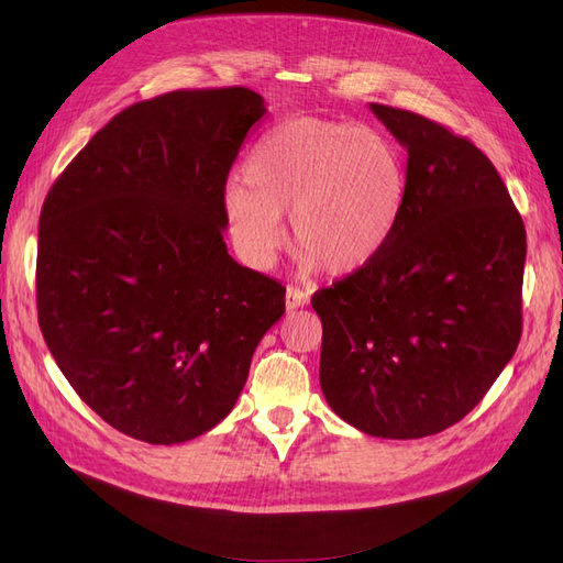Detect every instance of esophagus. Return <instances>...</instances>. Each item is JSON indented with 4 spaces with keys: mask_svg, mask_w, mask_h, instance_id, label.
Returning a JSON list of instances; mask_svg holds the SVG:
<instances>
[{
    "mask_svg": "<svg viewBox=\"0 0 563 563\" xmlns=\"http://www.w3.org/2000/svg\"><path fill=\"white\" fill-rule=\"evenodd\" d=\"M309 302V290L300 286H288L286 288V309H298Z\"/></svg>",
    "mask_w": 563,
    "mask_h": 563,
    "instance_id": "obj_1",
    "label": "esophagus"
}]
</instances>
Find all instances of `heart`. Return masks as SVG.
<instances>
[{"instance_id":"heart-1","label":"heart","mask_w":563,"mask_h":563,"mask_svg":"<svg viewBox=\"0 0 563 563\" xmlns=\"http://www.w3.org/2000/svg\"><path fill=\"white\" fill-rule=\"evenodd\" d=\"M244 184L223 192L228 232L256 269L286 244L284 209L307 267L352 275L394 240L407 202V167L384 134L319 115L277 123L249 153Z\"/></svg>"}]
</instances>
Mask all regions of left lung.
<instances>
[{"mask_svg": "<svg viewBox=\"0 0 563 563\" xmlns=\"http://www.w3.org/2000/svg\"><path fill=\"white\" fill-rule=\"evenodd\" d=\"M371 109L407 148V202L389 246L312 298L319 382L354 429L415 440L466 417L515 356L527 230L475 144L419 113Z\"/></svg>", "mask_w": 563, "mask_h": 563, "instance_id": "left-lung-1", "label": "left lung"}]
</instances>
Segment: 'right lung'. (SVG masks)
I'll list each match as a JSON object with an SVG mask.
<instances>
[{"label": "right lung", "instance_id": "add662e5", "mask_svg": "<svg viewBox=\"0 0 563 563\" xmlns=\"http://www.w3.org/2000/svg\"><path fill=\"white\" fill-rule=\"evenodd\" d=\"M265 111L249 88L137 102L46 196L38 325L74 391L134 440L179 444L214 429L284 314L286 288L223 242L228 172Z\"/></svg>", "mask_w": 563, "mask_h": 563}]
</instances>
